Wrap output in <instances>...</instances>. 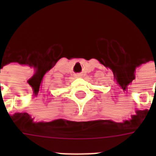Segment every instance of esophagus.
I'll return each mask as SVG.
<instances>
[{"label": "esophagus", "mask_w": 156, "mask_h": 156, "mask_svg": "<svg viewBox=\"0 0 156 156\" xmlns=\"http://www.w3.org/2000/svg\"><path fill=\"white\" fill-rule=\"evenodd\" d=\"M82 76H83V74H82V73H77V74H75L76 78H81Z\"/></svg>", "instance_id": "1"}]
</instances>
